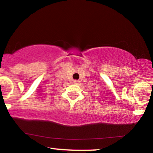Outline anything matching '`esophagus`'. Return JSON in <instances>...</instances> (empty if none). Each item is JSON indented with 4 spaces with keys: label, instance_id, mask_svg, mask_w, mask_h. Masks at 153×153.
Returning <instances> with one entry per match:
<instances>
[{
    "label": "esophagus",
    "instance_id": "obj_1",
    "mask_svg": "<svg viewBox=\"0 0 153 153\" xmlns=\"http://www.w3.org/2000/svg\"><path fill=\"white\" fill-rule=\"evenodd\" d=\"M79 80H74V83H75V84H78V83H79Z\"/></svg>",
    "mask_w": 153,
    "mask_h": 153
}]
</instances>
